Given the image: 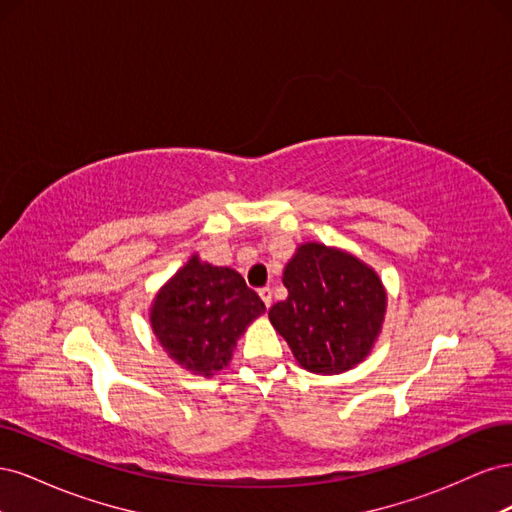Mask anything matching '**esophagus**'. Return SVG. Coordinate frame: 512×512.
<instances>
[{
  "label": "esophagus",
  "mask_w": 512,
  "mask_h": 512,
  "mask_svg": "<svg viewBox=\"0 0 512 512\" xmlns=\"http://www.w3.org/2000/svg\"><path fill=\"white\" fill-rule=\"evenodd\" d=\"M258 294H260V299H262V303H265V307L269 309V307H271V299H273V294H271V288H260V290H258Z\"/></svg>",
  "instance_id": "1"
}]
</instances>
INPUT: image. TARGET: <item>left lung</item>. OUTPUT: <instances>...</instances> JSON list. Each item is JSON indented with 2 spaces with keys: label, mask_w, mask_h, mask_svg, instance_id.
<instances>
[{
  "label": "left lung",
  "mask_w": 512,
  "mask_h": 512,
  "mask_svg": "<svg viewBox=\"0 0 512 512\" xmlns=\"http://www.w3.org/2000/svg\"><path fill=\"white\" fill-rule=\"evenodd\" d=\"M282 282L288 299L269 309V320L303 369L335 376L367 359L386 314V288L367 262L307 241L286 262Z\"/></svg>",
  "instance_id": "8db88e82"
}]
</instances>
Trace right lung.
<instances>
[{"label": "right lung", "instance_id": "1", "mask_svg": "<svg viewBox=\"0 0 512 512\" xmlns=\"http://www.w3.org/2000/svg\"><path fill=\"white\" fill-rule=\"evenodd\" d=\"M265 314V303L230 267L192 254L156 292L149 307L151 331L181 369L213 378L228 367L239 337Z\"/></svg>", "mask_w": 512, "mask_h": 512}]
</instances>
